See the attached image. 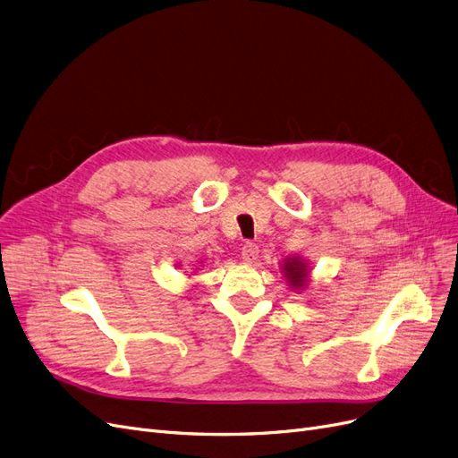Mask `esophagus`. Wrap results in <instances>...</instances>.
Listing matches in <instances>:
<instances>
[{"label": "esophagus", "mask_w": 458, "mask_h": 458, "mask_svg": "<svg viewBox=\"0 0 458 458\" xmlns=\"http://www.w3.org/2000/svg\"><path fill=\"white\" fill-rule=\"evenodd\" d=\"M242 259L247 264H252L259 259V245L257 243H245L242 249Z\"/></svg>", "instance_id": "obj_1"}]
</instances>
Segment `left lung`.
<instances>
[{
  "mask_svg": "<svg viewBox=\"0 0 458 458\" xmlns=\"http://www.w3.org/2000/svg\"><path fill=\"white\" fill-rule=\"evenodd\" d=\"M283 276L289 283V286L293 291H303L308 286V279H310V266L308 260H303L300 257H289L283 260Z\"/></svg>",
  "mask_w": 458,
  "mask_h": 458,
  "instance_id": "1",
  "label": "left lung"
}]
</instances>
